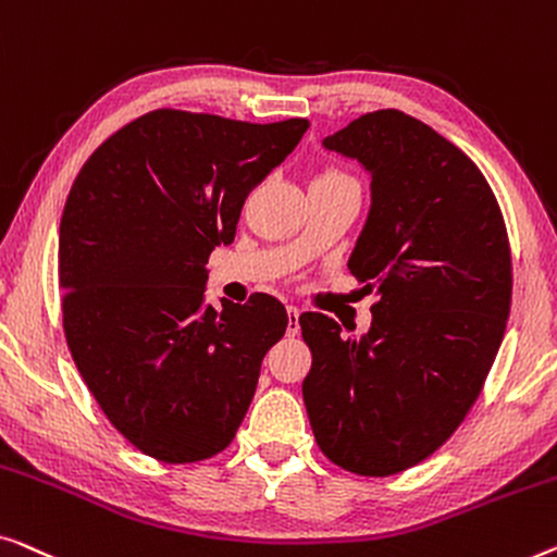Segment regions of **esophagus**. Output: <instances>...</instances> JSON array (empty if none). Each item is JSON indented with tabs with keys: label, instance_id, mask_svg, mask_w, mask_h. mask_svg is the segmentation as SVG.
Returning <instances> with one entry per match:
<instances>
[{
	"label": "esophagus",
	"instance_id": "obj_1",
	"mask_svg": "<svg viewBox=\"0 0 557 557\" xmlns=\"http://www.w3.org/2000/svg\"><path fill=\"white\" fill-rule=\"evenodd\" d=\"M300 333V310L295 305H287V335Z\"/></svg>",
	"mask_w": 557,
	"mask_h": 557
}]
</instances>
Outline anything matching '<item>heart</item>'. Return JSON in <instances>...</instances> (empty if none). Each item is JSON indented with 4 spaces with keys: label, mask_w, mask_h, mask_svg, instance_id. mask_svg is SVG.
I'll return each instance as SVG.
<instances>
[{
    "label": "heart",
    "mask_w": 557,
    "mask_h": 557,
    "mask_svg": "<svg viewBox=\"0 0 557 557\" xmlns=\"http://www.w3.org/2000/svg\"><path fill=\"white\" fill-rule=\"evenodd\" d=\"M323 176H341V174H335V171H325V174H320L318 178H323Z\"/></svg>",
    "instance_id": "heart-1"
}]
</instances>
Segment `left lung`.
Segmentation results:
<instances>
[{
    "mask_svg": "<svg viewBox=\"0 0 557 557\" xmlns=\"http://www.w3.org/2000/svg\"><path fill=\"white\" fill-rule=\"evenodd\" d=\"M323 146L371 174L348 270L379 300L360 338L302 312V398L327 459L388 476L434 454L480 396L510 315V242L487 178L426 123L388 108Z\"/></svg>",
    "mask_w": 557,
    "mask_h": 557,
    "instance_id": "1",
    "label": "left lung"
}]
</instances>
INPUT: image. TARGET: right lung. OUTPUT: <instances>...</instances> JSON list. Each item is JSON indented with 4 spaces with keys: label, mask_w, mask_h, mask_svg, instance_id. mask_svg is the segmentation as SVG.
I'll list each match as a JSON object with an SVG mask.
<instances>
[{
    "label": "right lung",
    "mask_w": 557,
    "mask_h": 557,
    "mask_svg": "<svg viewBox=\"0 0 557 557\" xmlns=\"http://www.w3.org/2000/svg\"><path fill=\"white\" fill-rule=\"evenodd\" d=\"M151 111L115 131L77 174L60 219L67 348L108 421L148 457L219 454L285 335L277 297L203 302L211 249L232 245L247 194L308 131Z\"/></svg>",
    "instance_id": "1"
}]
</instances>
